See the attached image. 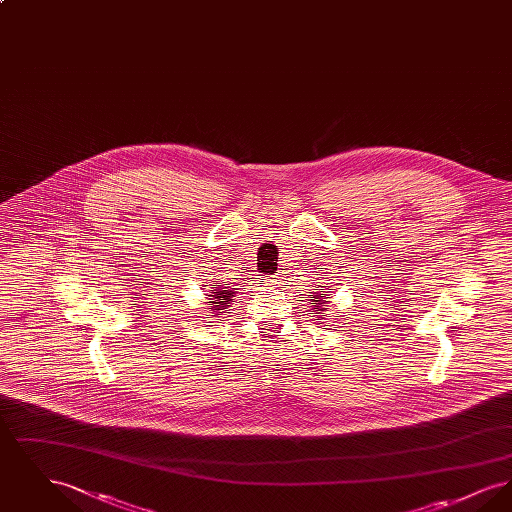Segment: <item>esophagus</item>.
Listing matches in <instances>:
<instances>
[{"instance_id":"1","label":"esophagus","mask_w":512,"mask_h":512,"mask_svg":"<svg viewBox=\"0 0 512 512\" xmlns=\"http://www.w3.org/2000/svg\"><path fill=\"white\" fill-rule=\"evenodd\" d=\"M265 284H267V286H276V284H280V282H278L274 276H268L267 280H265Z\"/></svg>"}]
</instances>
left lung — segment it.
<instances>
[{"label": "left lung", "instance_id": "left-lung-1", "mask_svg": "<svg viewBox=\"0 0 512 512\" xmlns=\"http://www.w3.org/2000/svg\"><path fill=\"white\" fill-rule=\"evenodd\" d=\"M322 288H324V286H322ZM326 293H328V292H320V293H317V295H315V297H313V301H315V305H313V307H315V309H317V311H318L317 320H320V318L326 317V315H324V311H326V303H328V301H326Z\"/></svg>", "mask_w": 512, "mask_h": 512}]
</instances>
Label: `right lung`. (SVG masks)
I'll return each mask as SVG.
<instances>
[{"label": "right lung", "mask_w": 512, "mask_h": 512, "mask_svg": "<svg viewBox=\"0 0 512 512\" xmlns=\"http://www.w3.org/2000/svg\"><path fill=\"white\" fill-rule=\"evenodd\" d=\"M234 290L236 288H232V290H228V288H213L211 290V295H209L211 301H207L211 305V313H213L211 317H219L220 313H224V309L230 307V301L234 297Z\"/></svg>", "instance_id": "right-lung-1"}]
</instances>
